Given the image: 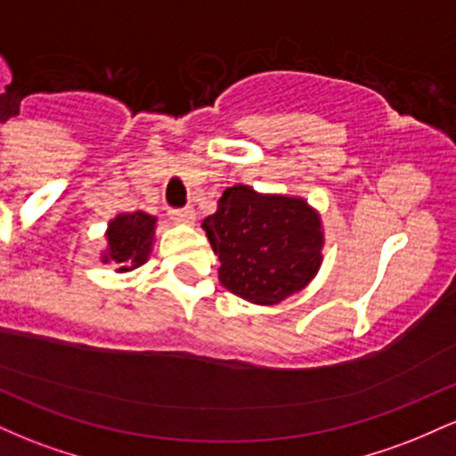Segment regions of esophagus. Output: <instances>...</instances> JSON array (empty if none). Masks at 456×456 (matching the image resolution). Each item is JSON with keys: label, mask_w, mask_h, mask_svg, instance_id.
Masks as SVG:
<instances>
[{"label": "esophagus", "mask_w": 456, "mask_h": 456, "mask_svg": "<svg viewBox=\"0 0 456 456\" xmlns=\"http://www.w3.org/2000/svg\"><path fill=\"white\" fill-rule=\"evenodd\" d=\"M169 214L175 223H182V224L195 223V210H192V208H177V210H171Z\"/></svg>", "instance_id": "34e87169"}]
</instances>
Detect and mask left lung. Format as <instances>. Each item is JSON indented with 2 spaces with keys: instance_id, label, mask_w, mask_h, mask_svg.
<instances>
[{
  "instance_id": "8db88e82",
  "label": "left lung",
  "mask_w": 456,
  "mask_h": 456,
  "mask_svg": "<svg viewBox=\"0 0 456 456\" xmlns=\"http://www.w3.org/2000/svg\"><path fill=\"white\" fill-rule=\"evenodd\" d=\"M201 227L221 261L223 287L253 305H279L322 268V218L300 197L235 184Z\"/></svg>"
}]
</instances>
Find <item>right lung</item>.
I'll return each mask as SVG.
<instances>
[{"label":"right lung","mask_w":456,"mask_h":456,"mask_svg":"<svg viewBox=\"0 0 456 456\" xmlns=\"http://www.w3.org/2000/svg\"><path fill=\"white\" fill-rule=\"evenodd\" d=\"M156 216L145 212L118 214L107 227L102 264H115L118 272H130L148 261L154 244Z\"/></svg>","instance_id":"add662e5"}]
</instances>
